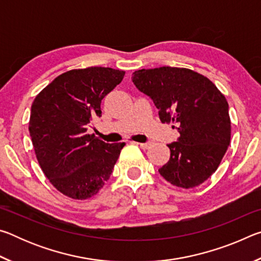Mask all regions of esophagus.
<instances>
[{"label": "esophagus", "instance_id": "esophagus-1", "mask_svg": "<svg viewBox=\"0 0 261 261\" xmlns=\"http://www.w3.org/2000/svg\"><path fill=\"white\" fill-rule=\"evenodd\" d=\"M137 145H139V146L143 149H146L149 146V143H137Z\"/></svg>", "mask_w": 261, "mask_h": 261}]
</instances>
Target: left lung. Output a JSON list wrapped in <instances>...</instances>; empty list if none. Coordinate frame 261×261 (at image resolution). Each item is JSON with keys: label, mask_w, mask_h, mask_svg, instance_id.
<instances>
[{"label": "left lung", "mask_w": 261, "mask_h": 261, "mask_svg": "<svg viewBox=\"0 0 261 261\" xmlns=\"http://www.w3.org/2000/svg\"><path fill=\"white\" fill-rule=\"evenodd\" d=\"M132 82L153 100L161 122L175 123L180 135L168 145L170 159L159 173L178 188L204 183L218 169L230 144V117L224 95L208 78L185 68L138 70Z\"/></svg>", "instance_id": "8db88e82"}]
</instances>
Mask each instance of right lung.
<instances>
[{
  "mask_svg": "<svg viewBox=\"0 0 261 261\" xmlns=\"http://www.w3.org/2000/svg\"><path fill=\"white\" fill-rule=\"evenodd\" d=\"M125 72L91 67L70 70L39 93L31 107L30 136L35 155L49 182L72 199L99 192L113 173L125 143L108 144L88 135L101 117V101Z\"/></svg>",
  "mask_w": 261,
  "mask_h": 261,
  "instance_id": "add662e5",
  "label": "right lung"
}]
</instances>
